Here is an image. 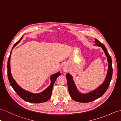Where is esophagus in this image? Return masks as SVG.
Returning a JSON list of instances; mask_svg holds the SVG:
<instances>
[{"instance_id":"1","label":"esophagus","mask_w":121,"mask_h":121,"mask_svg":"<svg viewBox=\"0 0 121 121\" xmlns=\"http://www.w3.org/2000/svg\"><path fill=\"white\" fill-rule=\"evenodd\" d=\"M63 70H64V71H67V68H66V67L65 66V67L63 68Z\"/></svg>"}]
</instances>
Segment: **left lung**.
<instances>
[{"label":"left lung","mask_w":121,"mask_h":121,"mask_svg":"<svg viewBox=\"0 0 121 121\" xmlns=\"http://www.w3.org/2000/svg\"><path fill=\"white\" fill-rule=\"evenodd\" d=\"M95 45L101 47L104 51L105 55L107 57V61L108 63V69L105 81L101 86H99L96 89L90 92L84 94L79 92L76 88L73 80L72 76L69 73H67L66 78L67 80V85L68 87L69 92L71 98L74 101L81 103H88L91 102L101 97L107 90L109 86L110 81L112 76V66L111 57L109 54L108 53L107 50L106 49L105 46L97 39H95Z\"/></svg>","instance_id":"1"}]
</instances>
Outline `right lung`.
I'll list each match as a JSON object with an SVG mask.
<instances>
[{"mask_svg": "<svg viewBox=\"0 0 121 121\" xmlns=\"http://www.w3.org/2000/svg\"><path fill=\"white\" fill-rule=\"evenodd\" d=\"M22 37L19 40V41H18V42L14 44L12 50L14 47L19 43L20 41L22 40ZM11 53L12 52H11L10 53V55L9 56V57L8 58V77L11 86L12 87L14 91H15L17 95H18L22 99L29 103H40L48 101V100L51 98L53 86V85L55 83L56 79H57V78L60 75V72H58L57 73H55V74L51 75L50 77V85L48 88H46L42 92H40L39 93H33L30 92H29V91L25 90L24 89H23L22 88L20 87L19 85L16 83V82L13 79L12 76L10 69V58Z\"/></svg>", "mask_w": 121, "mask_h": 121, "instance_id": "add662e5", "label": "right lung"}]
</instances>
